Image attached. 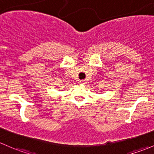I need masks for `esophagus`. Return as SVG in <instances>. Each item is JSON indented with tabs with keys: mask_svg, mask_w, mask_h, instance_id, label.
Returning <instances> with one entry per match:
<instances>
[{
	"mask_svg": "<svg viewBox=\"0 0 154 154\" xmlns=\"http://www.w3.org/2000/svg\"><path fill=\"white\" fill-rule=\"evenodd\" d=\"M85 82H86V81H85V80H81L80 81L81 84H85Z\"/></svg>",
	"mask_w": 154,
	"mask_h": 154,
	"instance_id": "esophagus-1",
	"label": "esophagus"
}]
</instances>
